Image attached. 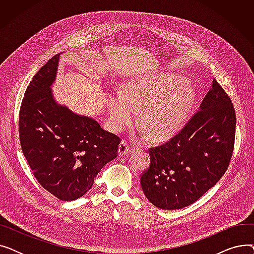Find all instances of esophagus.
I'll return each mask as SVG.
<instances>
[{
    "label": "esophagus",
    "mask_w": 254,
    "mask_h": 254,
    "mask_svg": "<svg viewBox=\"0 0 254 254\" xmlns=\"http://www.w3.org/2000/svg\"><path fill=\"white\" fill-rule=\"evenodd\" d=\"M129 150V145L127 141L123 140L119 144V148H118V154L119 156H124L125 154H127Z\"/></svg>",
    "instance_id": "1"
}]
</instances>
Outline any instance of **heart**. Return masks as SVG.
Returning a JSON list of instances; mask_svg holds the SVG:
<instances>
[{"instance_id":"1","label":"heart","mask_w":254,"mask_h":254,"mask_svg":"<svg viewBox=\"0 0 254 254\" xmlns=\"http://www.w3.org/2000/svg\"><path fill=\"white\" fill-rule=\"evenodd\" d=\"M194 98L192 88L180 78L151 77L130 82L125 91L117 90L108 99L110 122L114 129L132 123L141 109V124L154 139H167L182 127Z\"/></svg>"}]
</instances>
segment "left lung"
<instances>
[{
	"instance_id": "8db88e82",
	"label": "left lung",
	"mask_w": 254,
	"mask_h": 254,
	"mask_svg": "<svg viewBox=\"0 0 254 254\" xmlns=\"http://www.w3.org/2000/svg\"><path fill=\"white\" fill-rule=\"evenodd\" d=\"M236 113L228 93L213 79L199 110L171 140L149 149L141 188L155 207L176 210L194 203L229 168Z\"/></svg>"
}]
</instances>
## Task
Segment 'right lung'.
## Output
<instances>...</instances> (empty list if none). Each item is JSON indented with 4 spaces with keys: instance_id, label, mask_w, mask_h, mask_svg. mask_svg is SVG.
<instances>
[{
    "instance_id": "obj_1",
    "label": "right lung",
    "mask_w": 254,
    "mask_h": 254,
    "mask_svg": "<svg viewBox=\"0 0 254 254\" xmlns=\"http://www.w3.org/2000/svg\"><path fill=\"white\" fill-rule=\"evenodd\" d=\"M60 53L34 76L19 111L24 157L43 188L62 201L84 195L101 169L117 156L120 139L93 118L78 115L53 98Z\"/></svg>"
}]
</instances>
